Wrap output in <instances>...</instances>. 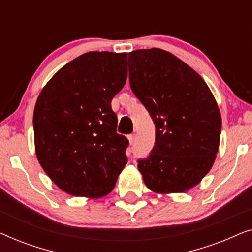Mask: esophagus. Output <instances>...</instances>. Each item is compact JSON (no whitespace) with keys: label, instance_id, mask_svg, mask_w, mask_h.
Here are the masks:
<instances>
[{"label":"esophagus","instance_id":"obj_1","mask_svg":"<svg viewBox=\"0 0 252 252\" xmlns=\"http://www.w3.org/2000/svg\"><path fill=\"white\" fill-rule=\"evenodd\" d=\"M134 141H135V135H134V134H130V135H128L129 144H133Z\"/></svg>","mask_w":252,"mask_h":252}]
</instances>
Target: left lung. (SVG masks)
I'll use <instances>...</instances> for the list:
<instances>
[{
    "mask_svg": "<svg viewBox=\"0 0 252 252\" xmlns=\"http://www.w3.org/2000/svg\"><path fill=\"white\" fill-rule=\"evenodd\" d=\"M129 85L156 126L149 157L137 164L158 194L184 192L211 170L219 150L221 115L197 72L166 50L129 53Z\"/></svg>",
    "mask_w": 252,
    "mask_h": 252,
    "instance_id": "8db88e82",
    "label": "left lung"
}]
</instances>
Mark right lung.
I'll list each match as a JSON object with an SVG mask.
<instances>
[{"mask_svg": "<svg viewBox=\"0 0 252 252\" xmlns=\"http://www.w3.org/2000/svg\"><path fill=\"white\" fill-rule=\"evenodd\" d=\"M127 54L89 51L64 65L41 91L33 113L35 154L62 190L99 198L127 164L111 101L127 79Z\"/></svg>", "mask_w": 252, "mask_h": 252, "instance_id": "1", "label": "right lung"}]
</instances>
